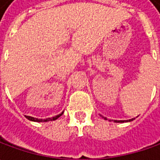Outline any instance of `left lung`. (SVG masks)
Segmentation results:
<instances>
[{
    "label": "left lung",
    "mask_w": 160,
    "mask_h": 160,
    "mask_svg": "<svg viewBox=\"0 0 160 160\" xmlns=\"http://www.w3.org/2000/svg\"><path fill=\"white\" fill-rule=\"evenodd\" d=\"M104 119L107 120L106 118H104V117H102ZM134 119V118H132V119H129V120H114V122H116V123H124V122H130V121H132V120Z\"/></svg>",
    "instance_id": "obj_1"
}]
</instances>
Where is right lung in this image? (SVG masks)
I'll list each match as a JSON object with an SVG mask.
<instances>
[{
  "instance_id": "right-lung-1",
  "label": "right lung",
  "mask_w": 160,
  "mask_h": 160,
  "mask_svg": "<svg viewBox=\"0 0 160 160\" xmlns=\"http://www.w3.org/2000/svg\"><path fill=\"white\" fill-rule=\"evenodd\" d=\"M64 112V111H63ZM63 112L60 114H58L57 116H55V117H53V118H48L46 119H38V118H33V117H29V116H26V118H28V120H30V121H34V122H48V121H53V120H56L58 119V118L63 114Z\"/></svg>"
}]
</instances>
